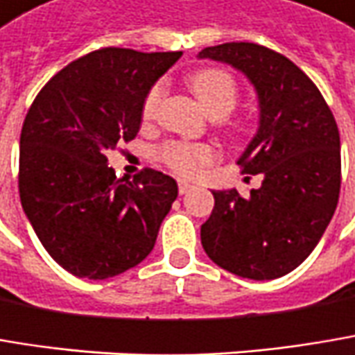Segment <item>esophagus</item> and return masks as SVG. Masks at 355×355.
Wrapping results in <instances>:
<instances>
[{"label":"esophagus","instance_id":"34e87169","mask_svg":"<svg viewBox=\"0 0 355 355\" xmlns=\"http://www.w3.org/2000/svg\"><path fill=\"white\" fill-rule=\"evenodd\" d=\"M178 188H180V193H188V191L193 188V184L188 182V180H180V182H178Z\"/></svg>","mask_w":355,"mask_h":355}]
</instances>
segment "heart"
I'll return each mask as SVG.
<instances>
[{"instance_id": "b5f03b06", "label": "heart", "mask_w": 355, "mask_h": 355, "mask_svg": "<svg viewBox=\"0 0 355 355\" xmlns=\"http://www.w3.org/2000/svg\"><path fill=\"white\" fill-rule=\"evenodd\" d=\"M188 87L202 105V109L216 119L226 116L234 111L239 103V89L234 78L220 68H204L193 72L188 78ZM164 98V87L155 85L149 90L145 103H143V119L151 121L159 111ZM159 157L171 169L180 173H200L216 159V149L204 143H184V141H171L165 143L159 149Z\"/></svg>"}]
</instances>
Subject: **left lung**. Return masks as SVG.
Wrapping results in <instances>:
<instances>
[{
	"mask_svg": "<svg viewBox=\"0 0 355 355\" xmlns=\"http://www.w3.org/2000/svg\"><path fill=\"white\" fill-rule=\"evenodd\" d=\"M200 60L242 72L259 98V127L239 157L263 184L242 198L214 190L202 246L224 270L252 281L279 279L301 265L323 236L342 186L340 131L311 78L265 46L226 42Z\"/></svg>",
	"mask_w": 355,
	"mask_h": 355,
	"instance_id": "left-lung-1",
	"label": "left lung"
}]
</instances>
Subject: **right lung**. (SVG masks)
<instances>
[{
  "label": "right lung",
  "instance_id": "1",
  "mask_svg": "<svg viewBox=\"0 0 355 355\" xmlns=\"http://www.w3.org/2000/svg\"><path fill=\"white\" fill-rule=\"evenodd\" d=\"M182 52L103 48L40 90L19 137V200L48 254L74 277L109 279L153 250L173 178L116 180L107 153L137 137L143 103Z\"/></svg>",
  "mask_w": 355,
  "mask_h": 355
}]
</instances>
